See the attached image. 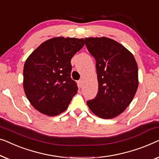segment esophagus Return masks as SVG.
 I'll return each mask as SVG.
<instances>
[{"instance_id":"34e87169","label":"esophagus","mask_w":159,"mask_h":159,"mask_svg":"<svg viewBox=\"0 0 159 159\" xmlns=\"http://www.w3.org/2000/svg\"><path fill=\"white\" fill-rule=\"evenodd\" d=\"M78 84H79V86L81 87L82 86V80H80V81H78Z\"/></svg>"}]
</instances>
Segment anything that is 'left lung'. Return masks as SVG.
<instances>
[{
  "label": "left lung",
  "mask_w": 159,
  "mask_h": 159,
  "mask_svg": "<svg viewBox=\"0 0 159 159\" xmlns=\"http://www.w3.org/2000/svg\"><path fill=\"white\" fill-rule=\"evenodd\" d=\"M85 45L96 61L98 93L87 105L97 116H119L132 102L139 87L138 66L130 51L107 37L85 38Z\"/></svg>",
  "instance_id": "obj_1"
}]
</instances>
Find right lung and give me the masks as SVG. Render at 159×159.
I'll return each mask as SVG.
<instances>
[{"label": "right lung", "mask_w": 159, "mask_h": 159, "mask_svg": "<svg viewBox=\"0 0 159 159\" xmlns=\"http://www.w3.org/2000/svg\"><path fill=\"white\" fill-rule=\"evenodd\" d=\"M84 45V39L55 37L29 55L24 66L23 86L36 110L55 116L67 109L78 89L70 77V61Z\"/></svg>", "instance_id": "1"}]
</instances>
